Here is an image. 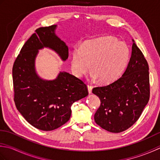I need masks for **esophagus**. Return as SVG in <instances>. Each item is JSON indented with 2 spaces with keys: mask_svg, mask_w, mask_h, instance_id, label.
<instances>
[{
  "mask_svg": "<svg viewBox=\"0 0 160 160\" xmlns=\"http://www.w3.org/2000/svg\"><path fill=\"white\" fill-rule=\"evenodd\" d=\"M87 88H88V91H89V93L91 94V93H92L93 87L91 86V85H88V86H87Z\"/></svg>",
  "mask_w": 160,
  "mask_h": 160,
  "instance_id": "obj_1",
  "label": "esophagus"
}]
</instances>
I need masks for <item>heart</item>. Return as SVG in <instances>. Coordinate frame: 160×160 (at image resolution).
<instances>
[{"label":"heart","mask_w":160,"mask_h":160,"mask_svg":"<svg viewBox=\"0 0 160 160\" xmlns=\"http://www.w3.org/2000/svg\"><path fill=\"white\" fill-rule=\"evenodd\" d=\"M130 52L125 43L111 36H103L84 41L71 55L73 73L82 78L89 72L102 83H110L120 77L128 62Z\"/></svg>","instance_id":"b5f03b06"}]
</instances>
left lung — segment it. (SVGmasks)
<instances>
[{
	"label": "left lung",
	"mask_w": 160,
	"mask_h": 160,
	"mask_svg": "<svg viewBox=\"0 0 160 160\" xmlns=\"http://www.w3.org/2000/svg\"><path fill=\"white\" fill-rule=\"evenodd\" d=\"M132 42L131 58L122 76L92 90L101 102L94 115L95 122L111 132H122L134 124L150 98L147 61L134 40Z\"/></svg>",
	"instance_id": "obj_1"
}]
</instances>
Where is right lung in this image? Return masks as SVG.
Segmentation results:
<instances>
[{"instance_id":"obj_1","label":"right lung","mask_w":160,"mask_h":160,"mask_svg":"<svg viewBox=\"0 0 160 160\" xmlns=\"http://www.w3.org/2000/svg\"><path fill=\"white\" fill-rule=\"evenodd\" d=\"M57 25L40 28L28 40L13 64L12 75L17 109L33 127L49 131L69 121L71 106L88 96L85 84L66 71L53 80L43 79L36 69L39 50L48 48L65 61L66 43L56 34Z\"/></svg>"}]
</instances>
